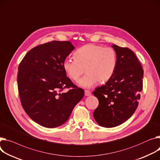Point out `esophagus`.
Wrapping results in <instances>:
<instances>
[{"mask_svg":"<svg viewBox=\"0 0 160 160\" xmlns=\"http://www.w3.org/2000/svg\"><path fill=\"white\" fill-rule=\"evenodd\" d=\"M85 95H86V97H89V96L91 95V92L88 90H86L85 91Z\"/></svg>","mask_w":160,"mask_h":160,"instance_id":"34e87169","label":"esophagus"}]
</instances>
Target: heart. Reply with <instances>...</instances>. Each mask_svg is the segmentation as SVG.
I'll return each instance as SVG.
<instances>
[{"label": "heart", "mask_w": 160, "mask_h": 160, "mask_svg": "<svg viewBox=\"0 0 160 160\" xmlns=\"http://www.w3.org/2000/svg\"><path fill=\"white\" fill-rule=\"evenodd\" d=\"M74 58H67L63 62V68L69 77L77 82L85 72L86 74L80 81L79 85L84 88H90L97 84L108 82L113 76L117 64L115 50L110 47L89 44L74 54Z\"/></svg>", "instance_id": "1"}]
</instances>
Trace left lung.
<instances>
[{
    "mask_svg": "<svg viewBox=\"0 0 160 160\" xmlns=\"http://www.w3.org/2000/svg\"><path fill=\"white\" fill-rule=\"evenodd\" d=\"M117 64L112 77L92 92L99 101L93 112L102 127L111 128L121 125L134 114L143 88V70L133 51L113 44Z\"/></svg>",
    "mask_w": 160,
    "mask_h": 160,
    "instance_id": "obj_1",
    "label": "left lung"
}]
</instances>
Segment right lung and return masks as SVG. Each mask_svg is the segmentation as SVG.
<instances>
[{"mask_svg": "<svg viewBox=\"0 0 160 160\" xmlns=\"http://www.w3.org/2000/svg\"><path fill=\"white\" fill-rule=\"evenodd\" d=\"M74 49L69 41H51L31 49L18 66L21 103L30 118L42 126L54 128L64 123L83 97V89L66 77L63 68ZM65 88L71 89L61 93Z\"/></svg>", "mask_w": 160, "mask_h": 160, "instance_id": "obj_1", "label": "right lung"}]
</instances>
